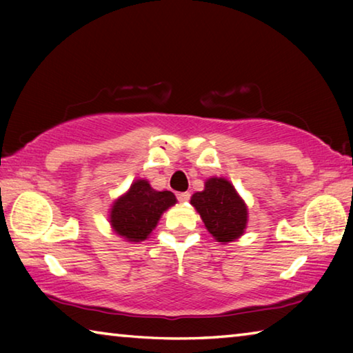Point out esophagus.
Here are the masks:
<instances>
[{
	"label": "esophagus",
	"mask_w": 353,
	"mask_h": 353,
	"mask_svg": "<svg viewBox=\"0 0 353 353\" xmlns=\"http://www.w3.org/2000/svg\"><path fill=\"white\" fill-rule=\"evenodd\" d=\"M177 196V201H181V202H187L188 199H190V193H188V191H182V193H177L176 194Z\"/></svg>",
	"instance_id": "obj_1"
}]
</instances>
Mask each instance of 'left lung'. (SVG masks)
I'll use <instances>...</instances> for the list:
<instances>
[{"instance_id":"8db88e82","label":"left lung","mask_w":353,"mask_h":353,"mask_svg":"<svg viewBox=\"0 0 353 353\" xmlns=\"http://www.w3.org/2000/svg\"><path fill=\"white\" fill-rule=\"evenodd\" d=\"M191 205L199 212L207 230L221 243L236 240L246 229L248 208L225 179H208L204 191L193 194Z\"/></svg>"}]
</instances>
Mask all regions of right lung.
<instances>
[{"mask_svg": "<svg viewBox=\"0 0 353 353\" xmlns=\"http://www.w3.org/2000/svg\"><path fill=\"white\" fill-rule=\"evenodd\" d=\"M176 204L171 191H155L146 181H137L112 207L113 230L129 241H143L157 225L166 208Z\"/></svg>", "mask_w": 353, "mask_h": 353, "instance_id": "1", "label": "right lung"}]
</instances>
